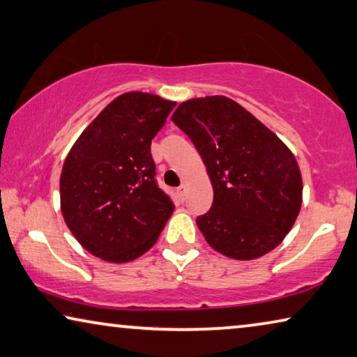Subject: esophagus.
<instances>
[{
    "label": "esophagus",
    "mask_w": 357,
    "mask_h": 357,
    "mask_svg": "<svg viewBox=\"0 0 357 357\" xmlns=\"http://www.w3.org/2000/svg\"><path fill=\"white\" fill-rule=\"evenodd\" d=\"M177 196H178L180 201H185V199H186V188H185V185H182V186H180V188L177 190Z\"/></svg>",
    "instance_id": "1"
}]
</instances>
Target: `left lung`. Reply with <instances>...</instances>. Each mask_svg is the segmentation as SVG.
Masks as SVG:
<instances>
[{"label": "left lung", "mask_w": 357, "mask_h": 357, "mask_svg": "<svg viewBox=\"0 0 357 357\" xmlns=\"http://www.w3.org/2000/svg\"><path fill=\"white\" fill-rule=\"evenodd\" d=\"M172 121L193 142L213 186L212 207L196 218L207 243L236 260L257 259L281 244L303 191L289 148L223 96L180 103Z\"/></svg>", "instance_id": "8db88e82"}]
</instances>
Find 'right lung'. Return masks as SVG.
Wrapping results in <instances>:
<instances>
[{
	"instance_id": "add662e5",
	"label": "right lung",
	"mask_w": 357,
	"mask_h": 357,
	"mask_svg": "<svg viewBox=\"0 0 357 357\" xmlns=\"http://www.w3.org/2000/svg\"><path fill=\"white\" fill-rule=\"evenodd\" d=\"M174 102L142 92L114 98L71 148L60 175L65 223L79 244L113 263L160 238L174 202L156 180L151 140Z\"/></svg>"
}]
</instances>
